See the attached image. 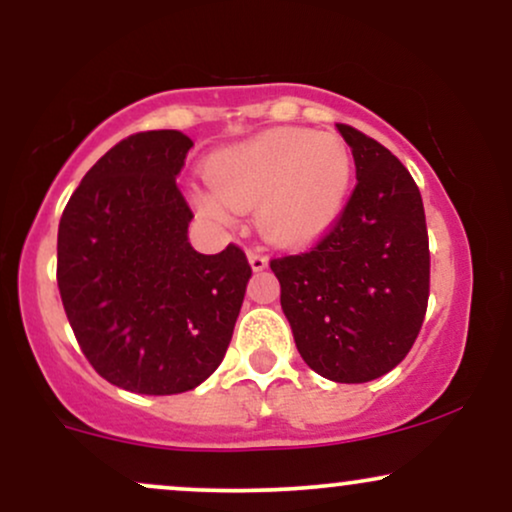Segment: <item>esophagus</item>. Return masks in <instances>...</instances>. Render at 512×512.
<instances>
[{
  "instance_id": "1",
  "label": "esophagus",
  "mask_w": 512,
  "mask_h": 512,
  "mask_svg": "<svg viewBox=\"0 0 512 512\" xmlns=\"http://www.w3.org/2000/svg\"><path fill=\"white\" fill-rule=\"evenodd\" d=\"M248 262H250L252 272H262V269H267V264H269L267 257H264L262 252H257V250L248 252Z\"/></svg>"
}]
</instances>
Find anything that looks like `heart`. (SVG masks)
Wrapping results in <instances>:
<instances>
[{
	"instance_id": "heart-1",
	"label": "heart",
	"mask_w": 512,
	"mask_h": 512,
	"mask_svg": "<svg viewBox=\"0 0 512 512\" xmlns=\"http://www.w3.org/2000/svg\"><path fill=\"white\" fill-rule=\"evenodd\" d=\"M204 170L211 187L192 192L199 214L231 223L257 207V228L269 243L303 248L342 216L354 156L337 132L276 127L216 151Z\"/></svg>"
}]
</instances>
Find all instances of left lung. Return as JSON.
Masks as SVG:
<instances>
[{
    "label": "left lung",
    "mask_w": 512,
    "mask_h": 512,
    "mask_svg": "<svg viewBox=\"0 0 512 512\" xmlns=\"http://www.w3.org/2000/svg\"><path fill=\"white\" fill-rule=\"evenodd\" d=\"M356 163V190L310 252L272 260L281 310L303 361L334 383L390 373L416 342L428 303L421 192L383 144L337 125Z\"/></svg>",
    "instance_id": "1"
}]
</instances>
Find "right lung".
Here are the masks:
<instances>
[{"label": "right lung", "instance_id": "obj_1", "mask_svg": "<svg viewBox=\"0 0 512 512\" xmlns=\"http://www.w3.org/2000/svg\"><path fill=\"white\" fill-rule=\"evenodd\" d=\"M178 129L115 144L76 187L57 231V286L84 356L137 395L195 390L231 344L250 264L238 245L202 255L178 178Z\"/></svg>", "mask_w": 512, "mask_h": 512}]
</instances>
